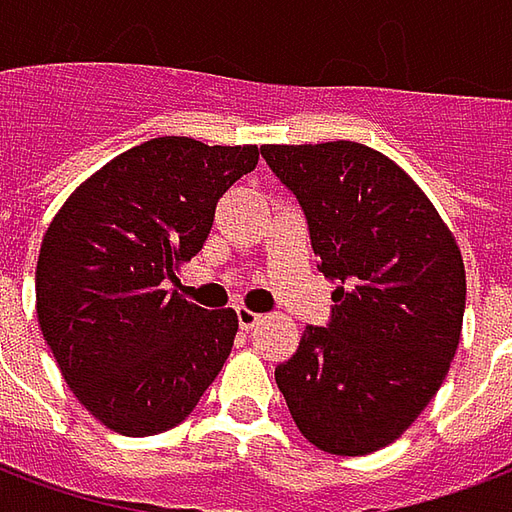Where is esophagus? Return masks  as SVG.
<instances>
[{
  "mask_svg": "<svg viewBox=\"0 0 512 512\" xmlns=\"http://www.w3.org/2000/svg\"><path fill=\"white\" fill-rule=\"evenodd\" d=\"M235 315H238V326H241L244 332L255 329L257 323L263 321V315H257V312L246 310V307H238V310H235Z\"/></svg>",
  "mask_w": 512,
  "mask_h": 512,
  "instance_id": "34e87169",
  "label": "esophagus"
}]
</instances>
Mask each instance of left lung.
<instances>
[{"instance_id":"8db88e82","label":"left lung","mask_w":512,"mask_h":512,"mask_svg":"<svg viewBox=\"0 0 512 512\" xmlns=\"http://www.w3.org/2000/svg\"><path fill=\"white\" fill-rule=\"evenodd\" d=\"M299 200L323 277L326 326H307L274 370L301 436L367 455L403 433L439 392L461 340L466 274L455 238L395 161L359 142L263 145Z\"/></svg>"}]
</instances>
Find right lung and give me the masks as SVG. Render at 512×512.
Listing matches in <instances>:
<instances>
[{"mask_svg":"<svg viewBox=\"0 0 512 512\" xmlns=\"http://www.w3.org/2000/svg\"><path fill=\"white\" fill-rule=\"evenodd\" d=\"M255 145L158 136L73 191L40 246V332L93 417L123 436L175 428L233 351L238 318L169 293L211 233L216 202L257 167Z\"/></svg>","mask_w":512,"mask_h":512,"instance_id":"obj_1","label":"right lung"}]
</instances>
